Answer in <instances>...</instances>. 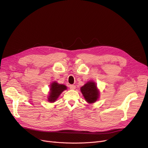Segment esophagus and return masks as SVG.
Segmentation results:
<instances>
[{"label":"esophagus","mask_w":148,"mask_h":148,"mask_svg":"<svg viewBox=\"0 0 148 148\" xmlns=\"http://www.w3.org/2000/svg\"><path fill=\"white\" fill-rule=\"evenodd\" d=\"M69 88L71 89L74 90V89H75V85H73V84H70L69 85Z\"/></svg>","instance_id":"34e87169"}]
</instances>
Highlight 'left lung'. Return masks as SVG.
<instances>
[{"label": "left lung", "instance_id": "obj_1", "mask_svg": "<svg viewBox=\"0 0 148 148\" xmlns=\"http://www.w3.org/2000/svg\"><path fill=\"white\" fill-rule=\"evenodd\" d=\"M80 90L85 101L89 104L95 103L99 97L100 92L94 81H88L81 87Z\"/></svg>", "mask_w": 148, "mask_h": 148}]
</instances>
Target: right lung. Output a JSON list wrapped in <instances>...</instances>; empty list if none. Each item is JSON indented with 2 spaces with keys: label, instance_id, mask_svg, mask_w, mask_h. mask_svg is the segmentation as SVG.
<instances>
[{
  "label": "right lung",
  "instance_id": "obj_1",
  "mask_svg": "<svg viewBox=\"0 0 148 148\" xmlns=\"http://www.w3.org/2000/svg\"><path fill=\"white\" fill-rule=\"evenodd\" d=\"M67 89V87L64 84H59L57 82H53L50 86V91L47 101L50 103H54L58 99L62 92Z\"/></svg>",
  "mask_w": 148,
  "mask_h": 148
}]
</instances>
